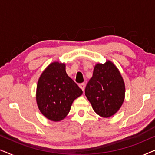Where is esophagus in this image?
I'll list each match as a JSON object with an SVG mask.
<instances>
[{"instance_id":"34e87169","label":"esophagus","mask_w":155,"mask_h":155,"mask_svg":"<svg viewBox=\"0 0 155 155\" xmlns=\"http://www.w3.org/2000/svg\"><path fill=\"white\" fill-rule=\"evenodd\" d=\"M79 87H80V89H82V90L83 91V92H84V88H85V84H84V82H83V83L80 84H79Z\"/></svg>"}]
</instances>
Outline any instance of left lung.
<instances>
[{
    "label": "left lung",
    "mask_w": 155,
    "mask_h": 155,
    "mask_svg": "<svg viewBox=\"0 0 155 155\" xmlns=\"http://www.w3.org/2000/svg\"><path fill=\"white\" fill-rule=\"evenodd\" d=\"M125 83L119 71L110 61L97 63L85 87V96L99 116L109 118L117 112L125 98Z\"/></svg>",
    "instance_id": "8db88e82"
}]
</instances>
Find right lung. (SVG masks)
Returning a JSON list of instances; mask_svg holds the SVG:
<instances>
[{
	"label": "right lung",
	"mask_w": 155,
	"mask_h": 155,
	"mask_svg": "<svg viewBox=\"0 0 155 155\" xmlns=\"http://www.w3.org/2000/svg\"><path fill=\"white\" fill-rule=\"evenodd\" d=\"M82 90L68 77L65 64L54 62L41 73L37 82V103L41 113L53 121H60L69 113L73 101Z\"/></svg>",
	"instance_id": "add662e5"
}]
</instances>
